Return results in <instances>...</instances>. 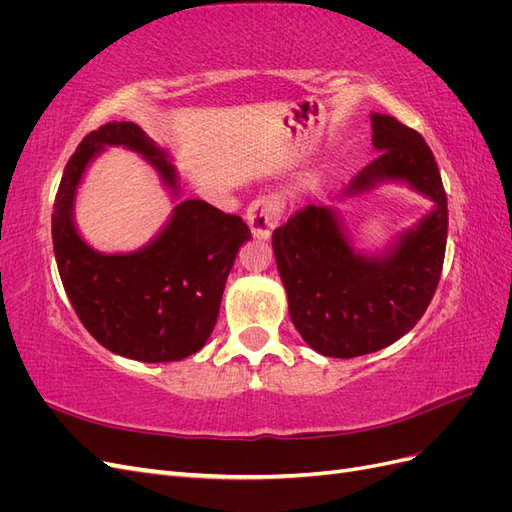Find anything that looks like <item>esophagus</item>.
Segmentation results:
<instances>
[{"label": "esophagus", "mask_w": 512, "mask_h": 512, "mask_svg": "<svg viewBox=\"0 0 512 512\" xmlns=\"http://www.w3.org/2000/svg\"><path fill=\"white\" fill-rule=\"evenodd\" d=\"M284 200L280 194H265L252 200V205L245 211V220L250 224L252 235L256 239H269L277 222L282 220Z\"/></svg>", "instance_id": "obj_1"}]
</instances>
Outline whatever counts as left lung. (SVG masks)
<instances>
[{
  "label": "left lung",
  "mask_w": 512,
  "mask_h": 512,
  "mask_svg": "<svg viewBox=\"0 0 512 512\" xmlns=\"http://www.w3.org/2000/svg\"><path fill=\"white\" fill-rule=\"evenodd\" d=\"M380 151L348 185L365 192L384 179L412 183L436 209L386 256L356 254L327 207L307 205L273 230L277 271L294 327L316 352L352 359L391 346L421 320L436 294L448 235V207L436 158L416 130L371 115Z\"/></svg>",
  "instance_id": "8db88e82"
}]
</instances>
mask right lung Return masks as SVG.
I'll list each match as a JSON object with an SVG mask.
<instances>
[{"label":"right lung","mask_w":512,"mask_h":512,"mask_svg":"<svg viewBox=\"0 0 512 512\" xmlns=\"http://www.w3.org/2000/svg\"><path fill=\"white\" fill-rule=\"evenodd\" d=\"M104 145L134 149L177 192L175 168L132 121L89 132L64 168L53 205V250L61 284L98 344L143 363L181 361L207 344L228 273L250 228L205 200H183L160 237L132 254H98L79 237L72 203L83 170Z\"/></svg>","instance_id":"obj_1"}]
</instances>
